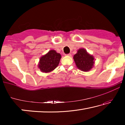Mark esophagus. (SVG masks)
Instances as JSON below:
<instances>
[{
    "label": "esophagus",
    "mask_w": 125,
    "mask_h": 125,
    "mask_svg": "<svg viewBox=\"0 0 125 125\" xmlns=\"http://www.w3.org/2000/svg\"><path fill=\"white\" fill-rule=\"evenodd\" d=\"M66 55V56H71V53H68V54H65Z\"/></svg>",
    "instance_id": "34e87169"
}]
</instances>
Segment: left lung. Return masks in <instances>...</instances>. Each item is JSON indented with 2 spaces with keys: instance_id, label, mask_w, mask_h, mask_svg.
<instances>
[{
  "instance_id": "obj_1",
  "label": "left lung",
  "mask_w": 125,
  "mask_h": 125,
  "mask_svg": "<svg viewBox=\"0 0 125 125\" xmlns=\"http://www.w3.org/2000/svg\"><path fill=\"white\" fill-rule=\"evenodd\" d=\"M74 61L78 69L84 72H88L94 66V58L84 48L78 50L74 55Z\"/></svg>"
}]
</instances>
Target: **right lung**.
<instances>
[{"label": "right lung", "mask_w": 125, "mask_h": 125, "mask_svg": "<svg viewBox=\"0 0 125 125\" xmlns=\"http://www.w3.org/2000/svg\"><path fill=\"white\" fill-rule=\"evenodd\" d=\"M61 58L60 53L54 50H51L40 58L38 67L42 72H50L58 66Z\"/></svg>", "instance_id": "obj_1"}]
</instances>
